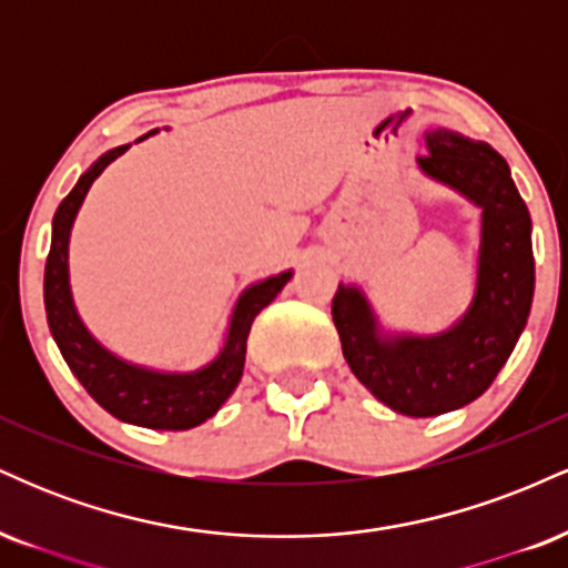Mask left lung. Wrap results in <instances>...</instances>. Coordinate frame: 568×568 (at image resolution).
Returning <instances> with one entry per match:
<instances>
[{
    "label": "left lung",
    "instance_id": "1",
    "mask_svg": "<svg viewBox=\"0 0 568 568\" xmlns=\"http://www.w3.org/2000/svg\"><path fill=\"white\" fill-rule=\"evenodd\" d=\"M419 171L480 207L473 302L433 336L387 334L366 293L338 283L334 323L344 361L376 400L403 416H438L480 397L524 334L534 298L531 216L501 154L448 128L425 133Z\"/></svg>",
    "mask_w": 568,
    "mask_h": 568
}]
</instances>
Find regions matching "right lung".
Returning <instances> with one entry per match:
<instances>
[{
  "label": "right lung",
  "instance_id": "obj_1",
  "mask_svg": "<svg viewBox=\"0 0 568 568\" xmlns=\"http://www.w3.org/2000/svg\"><path fill=\"white\" fill-rule=\"evenodd\" d=\"M152 133L141 135L139 141L149 139ZM128 149L130 143L101 154L58 205L53 216V240H50L48 264H44V312H48L50 334H53L63 361L69 363L71 374L80 379L82 387L93 395L98 406L128 425L149 429H192L211 419L224 406L226 397L234 393L240 376H243L245 342L251 334L253 317L283 291L293 272L285 270L262 283L247 285L240 293L230 317V328H226L224 347L207 366L197 371L168 374V371L135 366V363L122 361L114 352H109L84 328L74 306L69 285V237L88 189Z\"/></svg>",
  "mask_w": 568,
  "mask_h": 568
}]
</instances>
